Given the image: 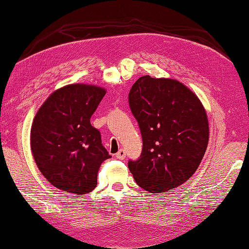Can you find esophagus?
<instances>
[{
    "mask_svg": "<svg viewBox=\"0 0 249 249\" xmlns=\"http://www.w3.org/2000/svg\"><path fill=\"white\" fill-rule=\"evenodd\" d=\"M116 158L119 159V160H123L125 158V151L124 149H120L117 154H116Z\"/></svg>",
    "mask_w": 249,
    "mask_h": 249,
    "instance_id": "1",
    "label": "esophagus"
}]
</instances>
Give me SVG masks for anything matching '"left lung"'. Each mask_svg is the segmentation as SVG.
Here are the masks:
<instances>
[{
	"label": "left lung",
	"instance_id": "obj_1",
	"mask_svg": "<svg viewBox=\"0 0 249 249\" xmlns=\"http://www.w3.org/2000/svg\"><path fill=\"white\" fill-rule=\"evenodd\" d=\"M143 150L129 170L150 194L178 187L195 174L209 144V119L196 93L176 79L140 77L129 93Z\"/></svg>",
	"mask_w": 249,
	"mask_h": 249
}]
</instances>
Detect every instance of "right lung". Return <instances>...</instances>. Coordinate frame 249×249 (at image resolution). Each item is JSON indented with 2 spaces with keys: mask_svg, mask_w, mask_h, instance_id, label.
I'll use <instances>...</instances> for the list:
<instances>
[{
  "mask_svg": "<svg viewBox=\"0 0 249 249\" xmlns=\"http://www.w3.org/2000/svg\"><path fill=\"white\" fill-rule=\"evenodd\" d=\"M105 93L94 85L64 86L35 115L30 134L32 155L55 188L82 196L96 187L100 165L110 156L90 118Z\"/></svg>",
  "mask_w": 249,
  "mask_h": 249,
  "instance_id": "1",
  "label": "right lung"
}]
</instances>
